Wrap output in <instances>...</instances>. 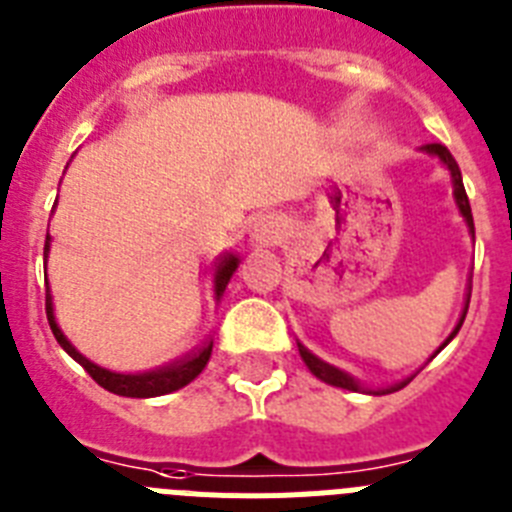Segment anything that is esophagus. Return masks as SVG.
Wrapping results in <instances>:
<instances>
[{
    "label": "esophagus",
    "mask_w": 512,
    "mask_h": 512,
    "mask_svg": "<svg viewBox=\"0 0 512 512\" xmlns=\"http://www.w3.org/2000/svg\"><path fill=\"white\" fill-rule=\"evenodd\" d=\"M281 234H283L281 219H275V216H262V219L255 224V234H252V237H255L260 244H275L278 239H281Z\"/></svg>",
    "instance_id": "1"
}]
</instances>
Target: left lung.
I'll list each match as a JSON object with an SVG mask.
<instances>
[{"label":"left lung","mask_w":512,"mask_h":512,"mask_svg":"<svg viewBox=\"0 0 512 512\" xmlns=\"http://www.w3.org/2000/svg\"><path fill=\"white\" fill-rule=\"evenodd\" d=\"M422 151H425V154H433V157L441 159L443 167H446V170L451 172L453 201H456V206H459V213H461V216H464L466 226H469V231H471V237H474V219H471V206H469V198H466L464 180H461V170H459V164H456V159L451 157V151H448L443 144H425V146H422ZM469 299H471V288H469V293H466V304H464V311H461L459 324L453 327L451 335L446 337V342H443L441 348L435 350L433 355L441 353V350L446 348L448 342H451L453 337H456V332L461 330V324H464V319H466V309H469ZM296 345H299V355H301V358H304L306 368H309V371L314 373L317 379H322L324 384H330V386H340V389H348V391H368V394H391V391L404 389V386H407L412 381V376H410V379L399 381V384H394V386H386V389H363V386L358 384V381H355L353 376H350V373L340 371V368L330 366V363H324L322 358H317V355L311 353V350H306L304 345H301V342H296Z\"/></svg>","instance_id":"obj_1"}]
</instances>
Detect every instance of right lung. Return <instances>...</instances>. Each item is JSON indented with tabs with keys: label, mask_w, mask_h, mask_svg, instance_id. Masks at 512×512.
I'll return each instance as SVG.
<instances>
[{
	"label": "right lung",
	"mask_w": 512,
	"mask_h": 512,
	"mask_svg": "<svg viewBox=\"0 0 512 512\" xmlns=\"http://www.w3.org/2000/svg\"><path fill=\"white\" fill-rule=\"evenodd\" d=\"M48 250H51V237L46 234V247H43V257L48 260ZM239 268V257L237 255H224L216 265V273H213V296L216 301L224 296L226 283L231 281V275L234 270ZM46 314H48V324H51L53 337L59 340L61 348L84 368V371L90 373L92 379L102 386V389L113 391L118 397H136V399H146V397H162V394H170V391L182 389V386H188L190 381L198 376V373L206 368L208 358H211L213 350V340H206L198 350H193L190 355L180 358V361L170 363V366H162L157 371H144V373H115L108 371V368L97 366L92 363L90 358H84L69 340H66L64 332L59 330V324H56V317H53V299L51 293H48L46 286Z\"/></svg>",
	"instance_id": "add662e5"
}]
</instances>
